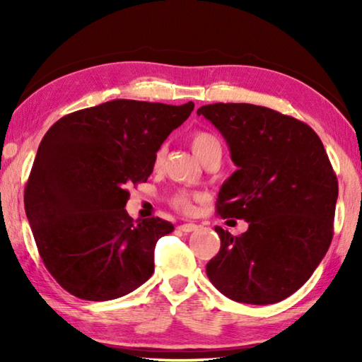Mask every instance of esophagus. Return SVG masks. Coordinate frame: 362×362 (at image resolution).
Listing matches in <instances>:
<instances>
[{"instance_id":"esophagus-1","label":"esophagus","mask_w":362,"mask_h":362,"mask_svg":"<svg viewBox=\"0 0 362 362\" xmlns=\"http://www.w3.org/2000/svg\"><path fill=\"white\" fill-rule=\"evenodd\" d=\"M179 230L183 231V233H189V231L198 230V225H196V223H182V225H179Z\"/></svg>"}]
</instances>
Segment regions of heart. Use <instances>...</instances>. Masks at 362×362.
I'll return each instance as SVG.
<instances>
[{"label": "heart", "instance_id": "b5f03b06", "mask_svg": "<svg viewBox=\"0 0 362 362\" xmlns=\"http://www.w3.org/2000/svg\"><path fill=\"white\" fill-rule=\"evenodd\" d=\"M189 144H192V148L193 153L201 163L204 161L206 158H209L211 155H220L222 156V144H220V140L217 136H214L212 132H207V131H196L192 134V137H189ZM163 156H164V151L159 150L155 156V164L159 166L163 161ZM193 198L187 192H180L174 196L173 199V204L174 207H177L179 211L183 212H189L193 209Z\"/></svg>", "mask_w": 362, "mask_h": 362}]
</instances>
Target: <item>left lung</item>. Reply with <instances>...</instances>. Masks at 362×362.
Listing matches in <instances>:
<instances>
[{"label":"left lung","mask_w":362,"mask_h":362,"mask_svg":"<svg viewBox=\"0 0 362 362\" xmlns=\"http://www.w3.org/2000/svg\"><path fill=\"white\" fill-rule=\"evenodd\" d=\"M198 115L220 131L238 166L220 188L217 214L249 223L241 236L216 226L220 250L207 276L235 302H281L310 279L332 241L339 182L327 153L308 124L272 108L212 103Z\"/></svg>","instance_id":"8db88e82"}]
</instances>
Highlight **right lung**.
Instances as JSON below:
<instances>
[{"instance_id": "1", "label": "right lung", "mask_w": 362, "mask_h": 362, "mask_svg": "<svg viewBox=\"0 0 362 362\" xmlns=\"http://www.w3.org/2000/svg\"><path fill=\"white\" fill-rule=\"evenodd\" d=\"M193 108L116 99L64 116L42 137L23 203L42 263L71 296L105 302L150 279L156 243L174 225L134 222L127 187L146 182Z\"/></svg>"}]
</instances>
